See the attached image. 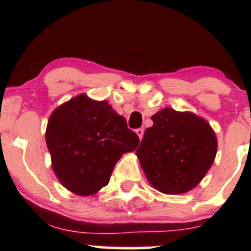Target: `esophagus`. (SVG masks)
I'll list each match as a JSON object with an SVG mask.
<instances>
[{
    "label": "esophagus",
    "instance_id": "esophagus-1",
    "mask_svg": "<svg viewBox=\"0 0 251 251\" xmlns=\"http://www.w3.org/2000/svg\"><path fill=\"white\" fill-rule=\"evenodd\" d=\"M135 133H137L138 137H139V139L142 140V138H143V135H144V128H138V129H135Z\"/></svg>",
    "mask_w": 251,
    "mask_h": 251
}]
</instances>
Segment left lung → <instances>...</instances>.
<instances>
[{
  "label": "left lung",
  "instance_id": "8db88e82",
  "mask_svg": "<svg viewBox=\"0 0 251 251\" xmlns=\"http://www.w3.org/2000/svg\"><path fill=\"white\" fill-rule=\"evenodd\" d=\"M135 154L158 191L177 195L194 189L211 168L217 152L214 129L191 112L166 107L151 117Z\"/></svg>",
  "mask_w": 251,
  "mask_h": 251
}]
</instances>
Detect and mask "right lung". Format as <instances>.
<instances>
[{
  "label": "right lung",
  "instance_id": "add662e5",
  "mask_svg": "<svg viewBox=\"0 0 251 251\" xmlns=\"http://www.w3.org/2000/svg\"><path fill=\"white\" fill-rule=\"evenodd\" d=\"M46 143L60 183L91 196L107 185L118 160L137 149L139 138L107 101L80 94L50 114Z\"/></svg>",
  "mask_w": 251,
  "mask_h": 251
}]
</instances>
